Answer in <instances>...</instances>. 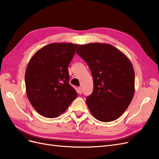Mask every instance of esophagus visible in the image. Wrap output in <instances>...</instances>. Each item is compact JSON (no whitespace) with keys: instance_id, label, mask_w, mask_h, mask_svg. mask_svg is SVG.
Instances as JSON below:
<instances>
[{"instance_id":"obj_1","label":"esophagus","mask_w":159,"mask_h":159,"mask_svg":"<svg viewBox=\"0 0 159 159\" xmlns=\"http://www.w3.org/2000/svg\"><path fill=\"white\" fill-rule=\"evenodd\" d=\"M77 93H79V94H81V93H82V89H81V88L80 87H78L77 88Z\"/></svg>"}]
</instances>
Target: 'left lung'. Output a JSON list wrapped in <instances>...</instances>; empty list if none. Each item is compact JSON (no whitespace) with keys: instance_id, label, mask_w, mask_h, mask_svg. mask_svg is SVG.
I'll list each match as a JSON object with an SVG mask.
<instances>
[{"instance_id":"left-lung-1","label":"left lung","mask_w":159,"mask_h":159,"mask_svg":"<svg viewBox=\"0 0 159 159\" xmlns=\"http://www.w3.org/2000/svg\"><path fill=\"white\" fill-rule=\"evenodd\" d=\"M76 54L87 63L93 78V91L86 99L91 114L101 121L116 120L134 95L135 75L131 62L109 43L80 45Z\"/></svg>"}]
</instances>
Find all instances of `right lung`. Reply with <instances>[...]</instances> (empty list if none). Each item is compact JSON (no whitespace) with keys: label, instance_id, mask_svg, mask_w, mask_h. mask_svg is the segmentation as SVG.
<instances>
[{"label":"right lung","instance_id":"add662e5","mask_svg":"<svg viewBox=\"0 0 159 159\" xmlns=\"http://www.w3.org/2000/svg\"><path fill=\"white\" fill-rule=\"evenodd\" d=\"M79 44L52 43L35 53L25 75L26 93L39 114L54 118L62 114L78 93L69 84L68 67Z\"/></svg>","mask_w":159,"mask_h":159}]
</instances>
